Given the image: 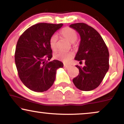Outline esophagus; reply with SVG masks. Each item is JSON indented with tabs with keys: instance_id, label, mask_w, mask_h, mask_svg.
<instances>
[{
	"instance_id": "34e87169",
	"label": "esophagus",
	"mask_w": 124,
	"mask_h": 124,
	"mask_svg": "<svg viewBox=\"0 0 124 124\" xmlns=\"http://www.w3.org/2000/svg\"><path fill=\"white\" fill-rule=\"evenodd\" d=\"M64 67H65V68L68 69V68H70V65H67V64H64Z\"/></svg>"
}]
</instances>
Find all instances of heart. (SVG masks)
Wrapping results in <instances>:
<instances>
[{"instance_id":"b5f03b06","label":"heart","mask_w":124,"mask_h":124,"mask_svg":"<svg viewBox=\"0 0 124 124\" xmlns=\"http://www.w3.org/2000/svg\"><path fill=\"white\" fill-rule=\"evenodd\" d=\"M60 35L62 38L68 40L70 43H73L77 39V33L73 29L65 27L62 29L60 31ZM57 38L56 35H53L50 37L49 39V45L50 48L54 51L57 50ZM73 54L72 53H64V52H57L54 55V58L56 60H61L65 62H68L72 59Z\"/></svg>"}]
</instances>
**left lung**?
<instances>
[{"mask_svg":"<svg viewBox=\"0 0 124 124\" xmlns=\"http://www.w3.org/2000/svg\"><path fill=\"white\" fill-rule=\"evenodd\" d=\"M79 34L81 41L74 59L85 65H76L79 74L73 82L82 91L93 90L99 86L109 69V52L102 37L95 29L85 23L71 24Z\"/></svg>","mask_w":124,"mask_h":124,"instance_id":"8db88e82","label":"left lung"}]
</instances>
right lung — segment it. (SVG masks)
I'll list each match as a JSON object with an SVG mask.
<instances>
[{"label": "right lung", "mask_w": 124, "mask_h": 124, "mask_svg": "<svg viewBox=\"0 0 124 124\" xmlns=\"http://www.w3.org/2000/svg\"><path fill=\"white\" fill-rule=\"evenodd\" d=\"M62 23H39L22 34L17 43L15 64L20 79L35 92L50 89L55 80L57 69L63 67L59 60L48 62L52 57L49 39Z\"/></svg>", "instance_id": "1"}]
</instances>
